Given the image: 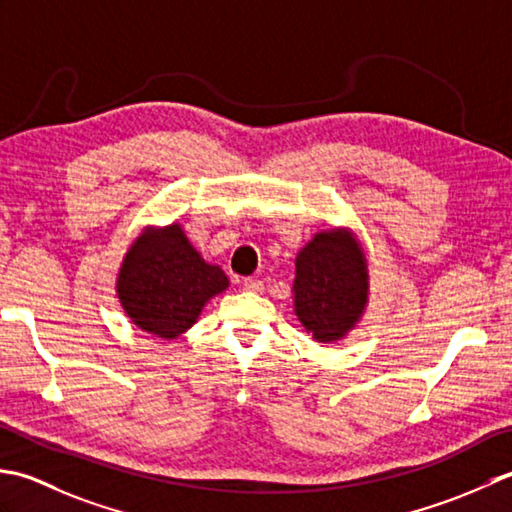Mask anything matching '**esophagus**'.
Returning a JSON list of instances; mask_svg holds the SVG:
<instances>
[{
    "label": "esophagus",
    "mask_w": 512,
    "mask_h": 512,
    "mask_svg": "<svg viewBox=\"0 0 512 512\" xmlns=\"http://www.w3.org/2000/svg\"><path fill=\"white\" fill-rule=\"evenodd\" d=\"M243 289L245 291H252V294H263L265 285H263V280H258V278H245L243 280Z\"/></svg>",
    "instance_id": "1"
}]
</instances>
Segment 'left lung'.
<instances>
[{"label": "left lung", "mask_w": 512, "mask_h": 512, "mask_svg": "<svg viewBox=\"0 0 512 512\" xmlns=\"http://www.w3.org/2000/svg\"><path fill=\"white\" fill-rule=\"evenodd\" d=\"M369 302V267L347 227L318 232L296 256L294 311L316 342H338Z\"/></svg>", "instance_id": "8db88e82"}]
</instances>
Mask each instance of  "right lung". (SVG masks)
<instances>
[{"label":"right lung","mask_w":512,"mask_h":512,"mask_svg":"<svg viewBox=\"0 0 512 512\" xmlns=\"http://www.w3.org/2000/svg\"><path fill=\"white\" fill-rule=\"evenodd\" d=\"M229 287L225 271L205 263L179 223L145 227L117 274V296L141 331L174 340Z\"/></svg>","instance_id":"right-lung-1"}]
</instances>
